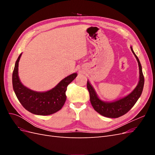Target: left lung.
Listing matches in <instances>:
<instances>
[{"mask_svg": "<svg viewBox=\"0 0 155 155\" xmlns=\"http://www.w3.org/2000/svg\"><path fill=\"white\" fill-rule=\"evenodd\" d=\"M130 49L138 63L140 80L138 85L129 95L115 101H103L98 97L94 89L88 81H87V88L90 94V100L93 108L98 113L107 118H116L126 114L134 105L142 94L144 85V77L142 70V65L137 55L134 54L132 47H130Z\"/></svg>", "mask_w": 155, "mask_h": 155, "instance_id": "left-lung-1", "label": "left lung"}]
</instances>
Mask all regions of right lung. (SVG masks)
Listing matches in <instances>:
<instances>
[{"mask_svg":"<svg viewBox=\"0 0 155 155\" xmlns=\"http://www.w3.org/2000/svg\"><path fill=\"white\" fill-rule=\"evenodd\" d=\"M21 55L16 61L12 74L13 88L17 99L25 109L32 114L46 116L58 112L66 101L67 86L76 78L77 74L74 73L64 78L54 88L47 92L31 91L23 85L18 78V67Z\"/></svg>","mask_w":155,"mask_h":155,"instance_id":"obj_1","label":"right lung"}]
</instances>
